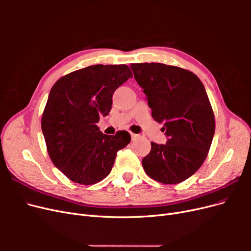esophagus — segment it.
<instances>
[{
	"mask_svg": "<svg viewBox=\"0 0 251 251\" xmlns=\"http://www.w3.org/2000/svg\"><path fill=\"white\" fill-rule=\"evenodd\" d=\"M131 137H132V139L134 140V139H136L138 137V135L137 134H134V133H131Z\"/></svg>",
	"mask_w": 251,
	"mask_h": 251,
	"instance_id": "esophagus-1",
	"label": "esophagus"
}]
</instances>
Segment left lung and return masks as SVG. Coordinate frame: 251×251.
I'll list each match as a JSON object with an SVG mask.
<instances>
[{"mask_svg": "<svg viewBox=\"0 0 251 251\" xmlns=\"http://www.w3.org/2000/svg\"><path fill=\"white\" fill-rule=\"evenodd\" d=\"M147 95L151 117L163 124L168 141L151 143L142 159L149 177L177 184L198 171L208 155L216 123L203 83L193 72L160 63L131 64Z\"/></svg>", "mask_w": 251, "mask_h": 251, "instance_id": "obj_1", "label": "left lung"}]
</instances>
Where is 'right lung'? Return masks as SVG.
Masks as SVG:
<instances>
[{"mask_svg": "<svg viewBox=\"0 0 251 251\" xmlns=\"http://www.w3.org/2000/svg\"><path fill=\"white\" fill-rule=\"evenodd\" d=\"M132 76L126 65H95L65 75L51 88L42 131L51 161L75 183L104 179L117 151L130 143L126 131L104 135L96 124L109 114L115 90Z\"/></svg>", "mask_w": 251, "mask_h": 251, "instance_id": "add662e5", "label": "right lung"}]
</instances>
